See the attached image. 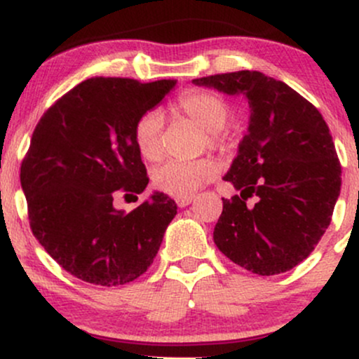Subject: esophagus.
Wrapping results in <instances>:
<instances>
[{"instance_id": "esophagus-1", "label": "esophagus", "mask_w": 359, "mask_h": 359, "mask_svg": "<svg viewBox=\"0 0 359 359\" xmlns=\"http://www.w3.org/2000/svg\"><path fill=\"white\" fill-rule=\"evenodd\" d=\"M196 199V196H184V197H175V203L179 208H185V205H189L192 203V201Z\"/></svg>"}]
</instances>
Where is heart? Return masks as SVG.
Segmentation results:
<instances>
[{"instance_id":"heart-1","label":"heart","mask_w":359,"mask_h":359,"mask_svg":"<svg viewBox=\"0 0 359 359\" xmlns=\"http://www.w3.org/2000/svg\"><path fill=\"white\" fill-rule=\"evenodd\" d=\"M177 106L184 114H187L192 121L203 128L204 147L222 151V154L234 147V137L224 128L231 118V108H229V102L219 94L211 93V90L192 89L179 97ZM162 133L163 114L160 109H148L138 118L133 130V138L143 158L150 162L162 158ZM217 170L219 167L212 158L192 160V162L170 160L155 168L151 179H154L156 191L174 197H184L191 196L197 189L212 180Z\"/></svg>"}]
</instances>
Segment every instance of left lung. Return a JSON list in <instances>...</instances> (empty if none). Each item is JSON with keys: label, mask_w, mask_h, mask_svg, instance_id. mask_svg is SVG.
Segmentation results:
<instances>
[{"label": "left lung", "mask_w": 359, "mask_h": 359, "mask_svg": "<svg viewBox=\"0 0 359 359\" xmlns=\"http://www.w3.org/2000/svg\"><path fill=\"white\" fill-rule=\"evenodd\" d=\"M192 82L243 94L250 104L248 133L224 177L240 196L222 199L214 243L263 277L294 269L331 224L341 191V163L323 114L285 82L257 71ZM250 196L257 203L246 208Z\"/></svg>", "instance_id": "left-lung-1"}]
</instances>
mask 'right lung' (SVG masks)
<instances>
[{
	"mask_svg": "<svg viewBox=\"0 0 359 359\" xmlns=\"http://www.w3.org/2000/svg\"><path fill=\"white\" fill-rule=\"evenodd\" d=\"M174 86L172 79L90 77L53 102L35 126L20 168L28 221L45 251L74 277L125 285L154 263L177 214L175 201L155 192L128 214L113 201L145 191L148 175L133 130Z\"/></svg>",
	"mask_w": 359,
	"mask_h": 359,
	"instance_id": "right-lung-1",
	"label": "right lung"
}]
</instances>
